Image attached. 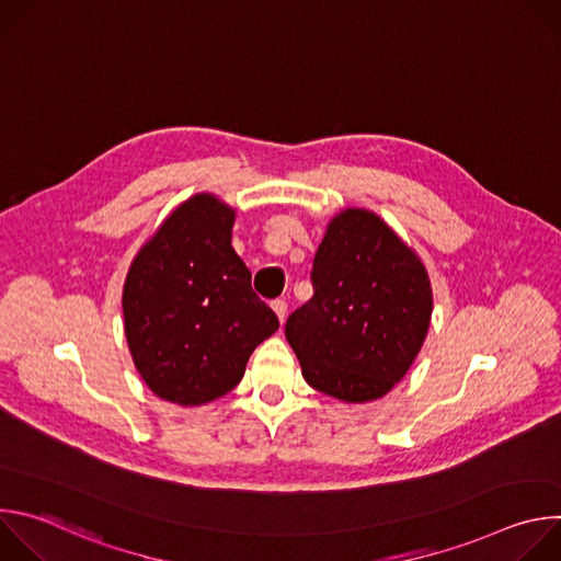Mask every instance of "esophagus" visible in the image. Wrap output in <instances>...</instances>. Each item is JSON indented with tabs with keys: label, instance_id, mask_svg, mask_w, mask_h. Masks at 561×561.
Listing matches in <instances>:
<instances>
[{
	"label": "esophagus",
	"instance_id": "1",
	"mask_svg": "<svg viewBox=\"0 0 561 561\" xmlns=\"http://www.w3.org/2000/svg\"><path fill=\"white\" fill-rule=\"evenodd\" d=\"M271 306H273V310H275V314H277V317H279V322H282V324H284V319H286V312H288V304H286V301H284V299H275V301H273V304H271Z\"/></svg>",
	"mask_w": 561,
	"mask_h": 561
}]
</instances>
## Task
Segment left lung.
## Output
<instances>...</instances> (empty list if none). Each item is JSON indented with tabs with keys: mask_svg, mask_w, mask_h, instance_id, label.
Listing matches in <instances>:
<instances>
[{
	"mask_svg": "<svg viewBox=\"0 0 561 561\" xmlns=\"http://www.w3.org/2000/svg\"><path fill=\"white\" fill-rule=\"evenodd\" d=\"M310 282L312 297L284 329L304 379L348 404L383 397L428 333L424 264L375 213L346 208L327 228Z\"/></svg>",
	"mask_w": 561,
	"mask_h": 561,
	"instance_id": "8db88e82",
	"label": "left lung"
}]
</instances>
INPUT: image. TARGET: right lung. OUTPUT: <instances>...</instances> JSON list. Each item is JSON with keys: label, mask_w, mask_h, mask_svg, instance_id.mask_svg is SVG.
<instances>
[{"label": "right lung", "mask_w": 561, "mask_h": 561, "mask_svg": "<svg viewBox=\"0 0 561 561\" xmlns=\"http://www.w3.org/2000/svg\"><path fill=\"white\" fill-rule=\"evenodd\" d=\"M234 210L202 193L178 206L141 247L124 284V329L146 386L199 407L232 390L279 319L230 247Z\"/></svg>", "instance_id": "add662e5"}]
</instances>
